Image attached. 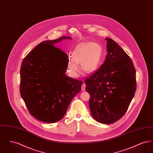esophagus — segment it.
<instances>
[{
	"instance_id": "1",
	"label": "esophagus",
	"mask_w": 153,
	"mask_h": 153,
	"mask_svg": "<svg viewBox=\"0 0 153 153\" xmlns=\"http://www.w3.org/2000/svg\"><path fill=\"white\" fill-rule=\"evenodd\" d=\"M85 87H86V85L85 84H82V86H81V90L82 91H85Z\"/></svg>"
}]
</instances>
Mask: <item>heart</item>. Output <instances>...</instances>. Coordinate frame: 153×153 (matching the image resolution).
Listing matches in <instances>:
<instances>
[{"label":"heart","mask_w":153,"mask_h":153,"mask_svg":"<svg viewBox=\"0 0 153 153\" xmlns=\"http://www.w3.org/2000/svg\"><path fill=\"white\" fill-rule=\"evenodd\" d=\"M102 46L95 42H87L77 45L72 56L68 58L67 71L72 77H77L80 73L79 63L82 71L94 73L99 68L102 57Z\"/></svg>","instance_id":"obj_1"}]
</instances>
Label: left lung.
<instances>
[{
    "label": "left lung",
    "mask_w": 153,
    "mask_h": 153,
    "mask_svg": "<svg viewBox=\"0 0 153 153\" xmlns=\"http://www.w3.org/2000/svg\"><path fill=\"white\" fill-rule=\"evenodd\" d=\"M104 64L85 80L90 95L89 106L97 122L111 124L123 116L137 88L136 71L123 49L111 38Z\"/></svg>",
    "instance_id": "left-lung-1"
}]
</instances>
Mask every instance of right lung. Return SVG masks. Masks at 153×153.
I'll use <instances>...</instances> for the list:
<instances>
[{"instance_id":"add662e5","label":"right lung","mask_w":153,"mask_h":153,"mask_svg":"<svg viewBox=\"0 0 153 153\" xmlns=\"http://www.w3.org/2000/svg\"><path fill=\"white\" fill-rule=\"evenodd\" d=\"M70 36L38 44L22 61L20 93L30 114L45 123H55L65 114L82 82L66 75L68 55L54 45Z\"/></svg>"}]
</instances>
